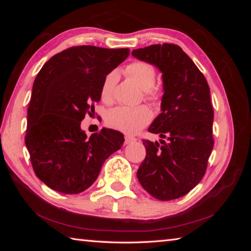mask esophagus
<instances>
[{
  "mask_svg": "<svg viewBox=\"0 0 251 251\" xmlns=\"http://www.w3.org/2000/svg\"><path fill=\"white\" fill-rule=\"evenodd\" d=\"M134 142H136V138L133 137V136H128V135L125 136V144H130Z\"/></svg>",
  "mask_w": 251,
  "mask_h": 251,
  "instance_id": "esophagus-1",
  "label": "esophagus"
}]
</instances>
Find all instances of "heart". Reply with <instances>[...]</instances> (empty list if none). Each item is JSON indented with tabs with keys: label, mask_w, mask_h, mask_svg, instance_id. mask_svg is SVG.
<instances>
[{
	"label": "heart",
	"mask_w": 251,
	"mask_h": 251,
	"mask_svg": "<svg viewBox=\"0 0 251 251\" xmlns=\"http://www.w3.org/2000/svg\"><path fill=\"white\" fill-rule=\"evenodd\" d=\"M125 72L129 78L141 86L145 97L150 100H157L160 97V92L154 86L156 79V71L150 63L135 61L126 66ZM118 80V73L112 71L105 76L100 88V96L105 103H110L114 99V92ZM152 114L147 106L127 107L118 106L107 114L106 122L113 128L120 129L127 134H136L143 127L150 124Z\"/></svg>",
	"instance_id": "1"
}]
</instances>
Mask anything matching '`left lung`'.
<instances>
[{"label":"left lung","instance_id":"8db88e82","mask_svg":"<svg viewBox=\"0 0 251 251\" xmlns=\"http://www.w3.org/2000/svg\"><path fill=\"white\" fill-rule=\"evenodd\" d=\"M131 54L155 65L163 74L164 86L161 113L148 128L163 139L143 141L146 157L137 178L152 197L172 201L188 194L206 173L214 147L210 90L205 76L178 45L155 44Z\"/></svg>","mask_w":251,"mask_h":251}]
</instances>
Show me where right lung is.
<instances>
[{"mask_svg":"<svg viewBox=\"0 0 251 251\" xmlns=\"http://www.w3.org/2000/svg\"><path fill=\"white\" fill-rule=\"evenodd\" d=\"M128 49L73 46L55 54L33 84L25 145L35 175L50 188L79 194L92 186L124 135L103 128L90 138L80 128L100 100L105 76L125 61Z\"/></svg>","mask_w":251,"mask_h":251,"instance_id":"add662e5","label":"right lung"}]
</instances>
